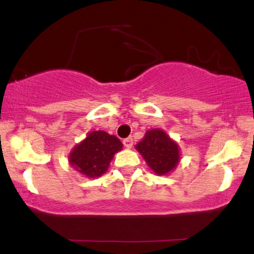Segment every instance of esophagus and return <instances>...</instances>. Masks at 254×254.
<instances>
[{
	"instance_id": "1",
	"label": "esophagus",
	"mask_w": 254,
	"mask_h": 254,
	"mask_svg": "<svg viewBox=\"0 0 254 254\" xmlns=\"http://www.w3.org/2000/svg\"><path fill=\"white\" fill-rule=\"evenodd\" d=\"M133 138L131 137H127V138H125L124 140V145L125 147H126L127 149H130L131 147H133Z\"/></svg>"
}]
</instances>
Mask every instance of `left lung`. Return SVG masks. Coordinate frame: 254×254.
<instances>
[{
  "label": "left lung",
  "instance_id": "1",
  "mask_svg": "<svg viewBox=\"0 0 254 254\" xmlns=\"http://www.w3.org/2000/svg\"><path fill=\"white\" fill-rule=\"evenodd\" d=\"M135 149L140 152L149 168L158 176L172 172L180 162V149L176 141L159 128L147 130Z\"/></svg>",
  "mask_w": 254,
  "mask_h": 254
}]
</instances>
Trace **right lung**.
Wrapping results in <instances>:
<instances>
[{
	"mask_svg": "<svg viewBox=\"0 0 254 254\" xmlns=\"http://www.w3.org/2000/svg\"><path fill=\"white\" fill-rule=\"evenodd\" d=\"M123 149L121 141L104 130L90 131L84 140L71 149L68 162L76 171L88 178L103 176L114 155Z\"/></svg>",
	"mask_w": 254,
	"mask_h": 254,
	"instance_id": "1",
	"label": "right lung"
}]
</instances>
